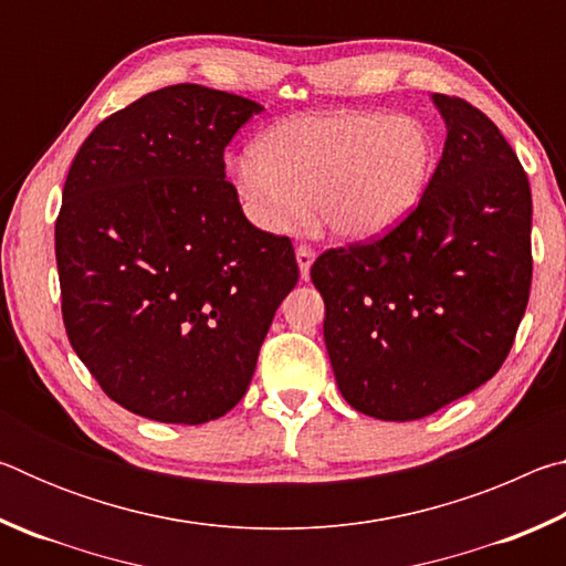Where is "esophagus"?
Instances as JSON below:
<instances>
[{
	"mask_svg": "<svg viewBox=\"0 0 566 566\" xmlns=\"http://www.w3.org/2000/svg\"><path fill=\"white\" fill-rule=\"evenodd\" d=\"M296 264H300L302 280H310V270H312V264H314V249L306 247V244L296 247Z\"/></svg>",
	"mask_w": 566,
	"mask_h": 566,
	"instance_id": "esophagus-1",
	"label": "esophagus"
}]
</instances>
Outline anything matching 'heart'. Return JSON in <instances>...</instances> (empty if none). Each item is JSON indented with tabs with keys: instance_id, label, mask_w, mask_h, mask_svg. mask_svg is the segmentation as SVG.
<instances>
[{
	"instance_id": "b5f03b06",
	"label": "heart",
	"mask_w": 566,
	"mask_h": 566,
	"mask_svg": "<svg viewBox=\"0 0 566 566\" xmlns=\"http://www.w3.org/2000/svg\"><path fill=\"white\" fill-rule=\"evenodd\" d=\"M437 147L424 122L367 109H322L284 119L229 161L247 217L292 232L310 214L339 239H369L415 212L432 181Z\"/></svg>"
}]
</instances>
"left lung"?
<instances>
[{
	"label": "left lung",
	"mask_w": 566,
	"mask_h": 566,
	"mask_svg": "<svg viewBox=\"0 0 566 566\" xmlns=\"http://www.w3.org/2000/svg\"><path fill=\"white\" fill-rule=\"evenodd\" d=\"M442 159L405 222L312 264L342 397L385 421L434 415L490 381L532 286L530 179L472 104L432 94Z\"/></svg>",
	"instance_id": "8db88e82"
}]
</instances>
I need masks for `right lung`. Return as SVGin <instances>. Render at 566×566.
Instances as JSON below:
<instances>
[{"label": "right lung", "instance_id": "add662e5", "mask_svg": "<svg viewBox=\"0 0 566 566\" xmlns=\"http://www.w3.org/2000/svg\"><path fill=\"white\" fill-rule=\"evenodd\" d=\"M260 112L202 84L157 90L97 124L66 175L54 229L66 337L134 415H227L300 280L290 237L249 222L224 175V147Z\"/></svg>", "mask_w": 566, "mask_h": 566}]
</instances>
